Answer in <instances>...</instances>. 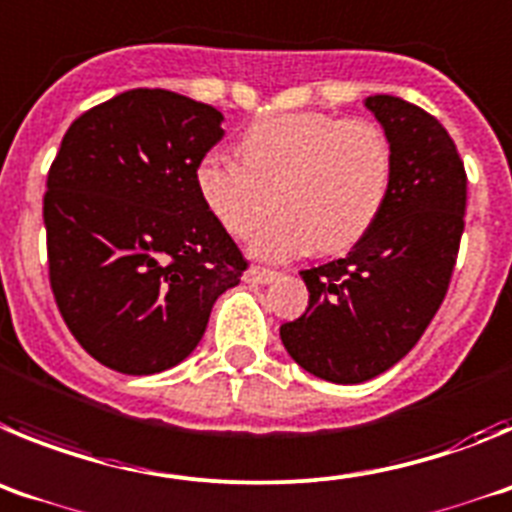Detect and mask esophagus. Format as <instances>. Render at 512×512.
Returning <instances> with one entry per match:
<instances>
[{
  "mask_svg": "<svg viewBox=\"0 0 512 512\" xmlns=\"http://www.w3.org/2000/svg\"><path fill=\"white\" fill-rule=\"evenodd\" d=\"M275 278H278V273H273V270H265V267H250V270L245 273L247 283H255V285L273 283Z\"/></svg>",
  "mask_w": 512,
  "mask_h": 512,
  "instance_id": "34e87169",
  "label": "esophagus"
}]
</instances>
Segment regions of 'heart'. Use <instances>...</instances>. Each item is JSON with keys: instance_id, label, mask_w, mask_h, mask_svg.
Returning <instances> with one entry per match:
<instances>
[{"instance_id": "1", "label": "heart", "mask_w": 512, "mask_h": 512, "mask_svg": "<svg viewBox=\"0 0 512 512\" xmlns=\"http://www.w3.org/2000/svg\"><path fill=\"white\" fill-rule=\"evenodd\" d=\"M242 163L209 155L196 168V188L216 222L247 237L270 214L283 216L255 234L250 252L280 262L313 247L344 252L370 232L388 199L393 147L367 119L290 112L250 124L239 137Z\"/></svg>"}]
</instances>
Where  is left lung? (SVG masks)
<instances>
[{
  "mask_svg": "<svg viewBox=\"0 0 512 512\" xmlns=\"http://www.w3.org/2000/svg\"><path fill=\"white\" fill-rule=\"evenodd\" d=\"M393 147L388 199L347 257L301 270L308 308L280 326L298 365L357 385L416 347L449 290L467 209V173L436 117L398 96H367Z\"/></svg>",
  "mask_w": 512,
  "mask_h": 512,
  "instance_id": "8db88e82",
  "label": "left lung"
}]
</instances>
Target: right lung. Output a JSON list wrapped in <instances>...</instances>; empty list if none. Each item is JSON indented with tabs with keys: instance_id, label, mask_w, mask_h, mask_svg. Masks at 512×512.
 Wrapping results in <instances>:
<instances>
[{
	"instance_id": "1",
	"label": "right lung",
	"mask_w": 512,
	"mask_h": 512,
	"mask_svg": "<svg viewBox=\"0 0 512 512\" xmlns=\"http://www.w3.org/2000/svg\"><path fill=\"white\" fill-rule=\"evenodd\" d=\"M222 122L176 91L132 89L81 114L50 165V288L76 342L109 370L183 362L247 270L196 188Z\"/></svg>"
}]
</instances>
